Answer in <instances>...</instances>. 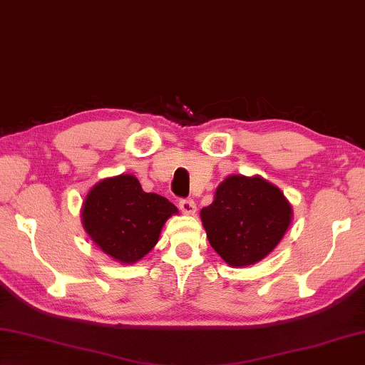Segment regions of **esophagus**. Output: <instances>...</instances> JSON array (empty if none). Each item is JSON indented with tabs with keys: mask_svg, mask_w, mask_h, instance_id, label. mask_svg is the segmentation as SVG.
Listing matches in <instances>:
<instances>
[{
	"mask_svg": "<svg viewBox=\"0 0 365 365\" xmlns=\"http://www.w3.org/2000/svg\"><path fill=\"white\" fill-rule=\"evenodd\" d=\"M178 207H180V210L185 213V215H195L196 213V204L192 199H182Z\"/></svg>",
	"mask_w": 365,
	"mask_h": 365,
	"instance_id": "obj_1",
	"label": "esophagus"
}]
</instances>
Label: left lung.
<instances>
[{"label":"left lung","instance_id":"left-lung-1","mask_svg":"<svg viewBox=\"0 0 365 365\" xmlns=\"http://www.w3.org/2000/svg\"><path fill=\"white\" fill-rule=\"evenodd\" d=\"M288 199L262 177L230 175L201 220L212 248L231 267L252 266L280 244L291 225Z\"/></svg>","mask_w":365,"mask_h":365}]
</instances>
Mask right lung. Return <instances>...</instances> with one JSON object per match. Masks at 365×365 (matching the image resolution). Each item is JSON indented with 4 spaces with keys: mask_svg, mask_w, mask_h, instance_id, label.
I'll return each mask as SVG.
<instances>
[{
    "mask_svg": "<svg viewBox=\"0 0 365 365\" xmlns=\"http://www.w3.org/2000/svg\"><path fill=\"white\" fill-rule=\"evenodd\" d=\"M177 207L156 192H145L138 178L121 174L98 182L82 205V225L106 255L121 264L144 258L160 239Z\"/></svg>",
    "mask_w": 365,
    "mask_h": 365,
    "instance_id": "obj_1",
    "label": "right lung"
}]
</instances>
